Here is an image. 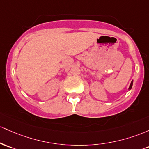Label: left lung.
<instances>
[{"instance_id":"left-lung-1","label":"left lung","mask_w":149,"mask_h":149,"mask_svg":"<svg viewBox=\"0 0 149 149\" xmlns=\"http://www.w3.org/2000/svg\"><path fill=\"white\" fill-rule=\"evenodd\" d=\"M132 84H133V81H132L131 84H130V87H129V90H130L132 88Z\"/></svg>"}]
</instances>
